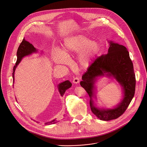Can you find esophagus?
Segmentation results:
<instances>
[{
	"label": "esophagus",
	"instance_id": "34e87169",
	"mask_svg": "<svg viewBox=\"0 0 147 147\" xmlns=\"http://www.w3.org/2000/svg\"><path fill=\"white\" fill-rule=\"evenodd\" d=\"M79 82H80V80H79V79L78 77L74 78V80H73V83H74V84H78V83H79Z\"/></svg>",
	"mask_w": 147,
	"mask_h": 147
}]
</instances>
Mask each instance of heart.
<instances>
[{"label":"heart","mask_w":147,"mask_h":147,"mask_svg":"<svg viewBox=\"0 0 147 147\" xmlns=\"http://www.w3.org/2000/svg\"><path fill=\"white\" fill-rule=\"evenodd\" d=\"M100 50L97 42L92 41L84 35H76L67 38L63 42V51L65 54L69 55L78 53L77 61L79 66L83 68L88 67L95 59ZM53 60L57 64H64L68 62L67 56L59 49H55Z\"/></svg>","instance_id":"b5f03b06"}]
</instances>
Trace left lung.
<instances>
[{"instance_id": "8db88e82", "label": "left lung", "mask_w": 147, "mask_h": 147, "mask_svg": "<svg viewBox=\"0 0 147 147\" xmlns=\"http://www.w3.org/2000/svg\"><path fill=\"white\" fill-rule=\"evenodd\" d=\"M107 54L98 57L82 76L81 86L90 98V107L92 113L103 121L116 119L124 113L135 91L136 79L134 65L125 47L109 41ZM113 77L122 87L123 97L121 102L113 109L97 107L92 98L95 96V83L98 77Z\"/></svg>"}]
</instances>
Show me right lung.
Returning a JSON list of instances; mask_svg holds the SVG:
<instances>
[{
	"instance_id": "add662e5",
	"label": "right lung",
	"mask_w": 147,
	"mask_h": 147,
	"mask_svg": "<svg viewBox=\"0 0 147 147\" xmlns=\"http://www.w3.org/2000/svg\"><path fill=\"white\" fill-rule=\"evenodd\" d=\"M37 52H38V49H36L32 44H31L28 42L26 41L24 38L22 43H20V46H19L18 51H17V53H16L17 60H16L15 65L13 67V73H12L13 82V83H14V80H15L14 79V77H15L14 74H15V71L16 68L18 66V65L20 63V62L21 61L22 59L26 56L32 55V53H36ZM71 86H72V84L69 80H66V81L60 83L59 84H58L57 88H58V90H59V92L60 95L61 96H63L64 95V93L65 92L66 90L67 89L69 88ZM57 122H58V121H56V119H54L49 122L45 123V124L46 125H50V124H55Z\"/></svg>"
}]
</instances>
